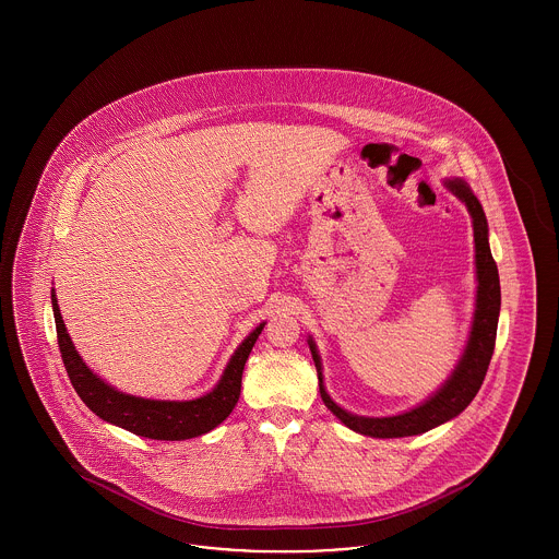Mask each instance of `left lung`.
I'll return each instance as SVG.
<instances>
[{"instance_id": "obj_1", "label": "left lung", "mask_w": 559, "mask_h": 559, "mask_svg": "<svg viewBox=\"0 0 559 559\" xmlns=\"http://www.w3.org/2000/svg\"><path fill=\"white\" fill-rule=\"evenodd\" d=\"M444 187L451 190L452 194L465 203L467 212L474 222V242H476V276H478V292H476V312L469 331V340L465 352L454 367L447 383L431 394L426 402L419 406L400 413L394 417H360L352 415L337 406L324 390L322 383V365H320L319 352L312 337L308 340V346L312 352L317 372H319L320 396L324 406L344 424V426L371 438H404V436H417L426 433L433 427L442 426L463 413L469 402L476 399L481 381L488 371L492 352H495V340H497V324H499V312H501V283H499V270L492 260L490 245H488V222L484 210L479 205L478 197L463 182L461 178L444 180Z\"/></svg>"}]
</instances>
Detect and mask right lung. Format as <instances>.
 Wrapping results in <instances>:
<instances>
[{"mask_svg": "<svg viewBox=\"0 0 559 559\" xmlns=\"http://www.w3.org/2000/svg\"><path fill=\"white\" fill-rule=\"evenodd\" d=\"M52 310L56 320L58 347L69 372V379L85 402V406L96 413L103 421L112 426L123 427L135 436L151 440H188L203 436L219 426L237 406L240 396V379L245 362L251 354V347L258 342L266 322L255 326L245 342L240 344L233 358L228 360L217 385L210 394L194 400H151L138 399L110 388L98 374L87 369L81 360L78 349L73 346L64 320L60 317V308L52 289Z\"/></svg>", "mask_w": 559, "mask_h": 559, "instance_id": "1", "label": "right lung"}]
</instances>
